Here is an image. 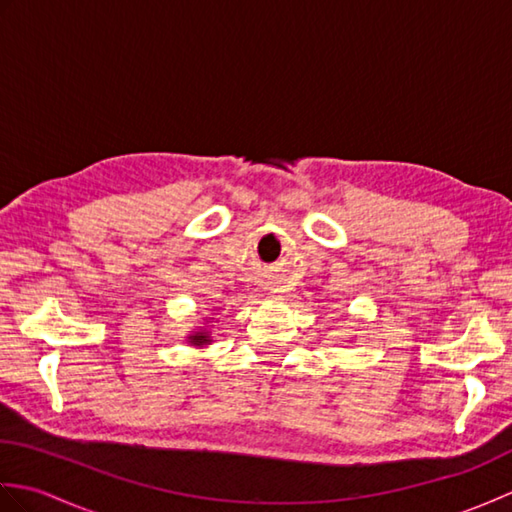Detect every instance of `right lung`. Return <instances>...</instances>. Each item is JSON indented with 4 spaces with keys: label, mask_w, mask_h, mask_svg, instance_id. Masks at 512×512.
Listing matches in <instances>:
<instances>
[{
    "label": "right lung",
    "mask_w": 512,
    "mask_h": 512,
    "mask_svg": "<svg viewBox=\"0 0 512 512\" xmlns=\"http://www.w3.org/2000/svg\"><path fill=\"white\" fill-rule=\"evenodd\" d=\"M187 343H191L193 347H204V345H211L213 343V339H211V330L206 328H198V330H193L189 336H187Z\"/></svg>",
    "instance_id": "add662e5"
}]
</instances>
